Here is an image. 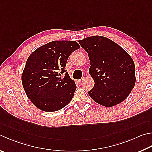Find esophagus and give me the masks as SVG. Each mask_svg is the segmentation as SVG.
<instances>
[{
	"mask_svg": "<svg viewBox=\"0 0 152 152\" xmlns=\"http://www.w3.org/2000/svg\"><path fill=\"white\" fill-rule=\"evenodd\" d=\"M84 77H82V78L80 79V80H78V82H80V83H82V82H84Z\"/></svg>",
	"mask_w": 152,
	"mask_h": 152,
	"instance_id": "34e87169",
	"label": "esophagus"
}]
</instances>
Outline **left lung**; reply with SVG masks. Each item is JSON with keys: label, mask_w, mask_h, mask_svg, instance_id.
<instances>
[{"label": "left lung", "mask_w": 152, "mask_h": 152, "mask_svg": "<svg viewBox=\"0 0 152 152\" xmlns=\"http://www.w3.org/2000/svg\"><path fill=\"white\" fill-rule=\"evenodd\" d=\"M78 42L90 60L89 74L95 83L88 92L90 98L106 107L122 102L136 84L132 58L118 44L102 36L85 38Z\"/></svg>", "instance_id": "obj_1"}]
</instances>
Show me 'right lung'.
Segmentation results:
<instances>
[{
    "instance_id": "right-lung-1",
    "label": "right lung",
    "mask_w": 152,
    "mask_h": 152,
    "mask_svg": "<svg viewBox=\"0 0 152 152\" xmlns=\"http://www.w3.org/2000/svg\"><path fill=\"white\" fill-rule=\"evenodd\" d=\"M80 46L76 41L54 40L30 55L22 74L27 97L42 111L55 112L70 102L76 86L65 67L72 52ZM65 73L64 79L59 76Z\"/></svg>"
}]
</instances>
